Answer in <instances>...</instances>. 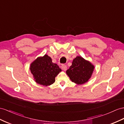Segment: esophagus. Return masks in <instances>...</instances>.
I'll return each instance as SVG.
<instances>
[{
  "instance_id": "1",
  "label": "esophagus",
  "mask_w": 124,
  "mask_h": 124,
  "mask_svg": "<svg viewBox=\"0 0 124 124\" xmlns=\"http://www.w3.org/2000/svg\"><path fill=\"white\" fill-rule=\"evenodd\" d=\"M61 69L63 70V71H66L67 70V66H66V65L64 64H62L61 66Z\"/></svg>"
}]
</instances>
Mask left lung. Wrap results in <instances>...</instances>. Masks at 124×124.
Instances as JSON below:
<instances>
[{
    "label": "left lung",
    "mask_w": 124,
    "mask_h": 124,
    "mask_svg": "<svg viewBox=\"0 0 124 124\" xmlns=\"http://www.w3.org/2000/svg\"><path fill=\"white\" fill-rule=\"evenodd\" d=\"M94 66L81 56H78L73 59L72 65L66 73L72 82L77 84H83L91 78Z\"/></svg>",
    "instance_id": "8db88e82"
}]
</instances>
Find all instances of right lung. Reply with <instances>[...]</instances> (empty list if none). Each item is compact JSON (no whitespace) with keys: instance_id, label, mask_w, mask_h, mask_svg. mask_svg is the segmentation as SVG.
I'll list each match as a JSON object with an SVG mask.
<instances>
[{"instance_id":"right-lung-1","label":"right lung","mask_w":124,"mask_h":124,"mask_svg":"<svg viewBox=\"0 0 124 124\" xmlns=\"http://www.w3.org/2000/svg\"><path fill=\"white\" fill-rule=\"evenodd\" d=\"M30 70L36 83L46 86L54 83L55 78L61 71L46 54L35 60L31 64Z\"/></svg>"}]
</instances>
